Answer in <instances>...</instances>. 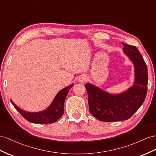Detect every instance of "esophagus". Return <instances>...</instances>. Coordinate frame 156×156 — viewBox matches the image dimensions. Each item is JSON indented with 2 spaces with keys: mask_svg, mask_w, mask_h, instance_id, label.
<instances>
[{
  "mask_svg": "<svg viewBox=\"0 0 156 156\" xmlns=\"http://www.w3.org/2000/svg\"><path fill=\"white\" fill-rule=\"evenodd\" d=\"M86 77L84 76H81L80 77H79L78 78V82L80 83H84L86 81Z\"/></svg>",
  "mask_w": 156,
  "mask_h": 156,
  "instance_id": "esophagus-1",
  "label": "esophagus"
}]
</instances>
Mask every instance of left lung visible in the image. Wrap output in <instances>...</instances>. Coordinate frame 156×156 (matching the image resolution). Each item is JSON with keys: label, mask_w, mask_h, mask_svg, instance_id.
Listing matches in <instances>:
<instances>
[{"label": "left lung", "mask_w": 156, "mask_h": 156, "mask_svg": "<svg viewBox=\"0 0 156 156\" xmlns=\"http://www.w3.org/2000/svg\"><path fill=\"white\" fill-rule=\"evenodd\" d=\"M123 51L134 65V85L119 94H111L90 83L85 85L89 109L99 121L113 122L127 120L145 100L147 90V69L142 55L135 46L122 43Z\"/></svg>", "instance_id": "left-lung-1"}]
</instances>
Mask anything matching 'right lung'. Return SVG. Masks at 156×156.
Listing matches in <instances>:
<instances>
[{"label":"right lung","mask_w":156,"mask_h":156,"mask_svg":"<svg viewBox=\"0 0 156 156\" xmlns=\"http://www.w3.org/2000/svg\"><path fill=\"white\" fill-rule=\"evenodd\" d=\"M74 84L67 86L61 90L56 95L54 100L48 108L38 113H30L23 111L14 104L12 101V103L14 108L22 115V116L30 122L36 124H49L53 123L62 117L64 113V103H65L66 95L70 89Z\"/></svg>","instance_id":"right-lung-1"}]
</instances>
